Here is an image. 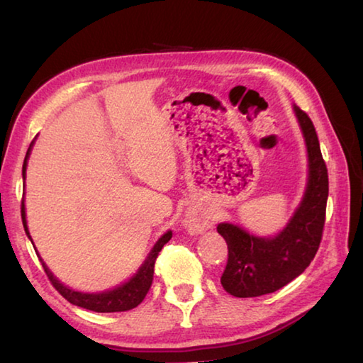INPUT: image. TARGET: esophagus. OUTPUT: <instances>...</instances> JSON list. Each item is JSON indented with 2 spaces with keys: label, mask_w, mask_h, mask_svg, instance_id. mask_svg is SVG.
<instances>
[{
  "label": "esophagus",
  "mask_w": 363,
  "mask_h": 363,
  "mask_svg": "<svg viewBox=\"0 0 363 363\" xmlns=\"http://www.w3.org/2000/svg\"><path fill=\"white\" fill-rule=\"evenodd\" d=\"M184 223H186V229L190 233H201L203 230L210 229V223H208L206 219H201L196 216H187Z\"/></svg>",
  "instance_id": "34e87169"
}]
</instances>
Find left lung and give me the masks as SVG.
I'll return each instance as SVG.
<instances>
[{
	"mask_svg": "<svg viewBox=\"0 0 363 363\" xmlns=\"http://www.w3.org/2000/svg\"><path fill=\"white\" fill-rule=\"evenodd\" d=\"M309 160L306 192L296 211L275 237H256L242 227L220 223L229 257L220 284L237 298L274 293L306 270L320 247L328 199V171L315 128L306 112L294 106Z\"/></svg>",
	"mask_w": 363,
	"mask_h": 363,
	"instance_id": "left-lung-1",
	"label": "left lung"
}]
</instances>
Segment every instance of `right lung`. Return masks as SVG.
Masks as SVG:
<instances>
[{"mask_svg": "<svg viewBox=\"0 0 363 363\" xmlns=\"http://www.w3.org/2000/svg\"><path fill=\"white\" fill-rule=\"evenodd\" d=\"M32 145H33V143L30 144L26 160H23V167H22L23 179H26L27 160L30 155V150H32ZM21 213H22L23 229H26V233L28 235L30 240H32V237H30V232H28V227H27L26 205H23V200H22ZM171 237H173V232L168 230L167 233H163V235L158 238V242L153 245V248L149 253V256H147V259L144 261L143 266L139 267L138 272L134 274L133 277L126 281V284L116 286V288H113V290H107L102 293H82V291L72 290V288L65 286L64 284H60V281L54 277L51 270H49L46 264L43 262V259H40V261H41L43 269H45V272L48 275L49 281L52 284V286L56 288V290L73 306L83 307V309H89L94 312H125V311H130V309H134V307H138L144 301L145 294L149 293L152 280H153V267H155L157 256L160 251H162L164 245L171 240Z\"/></svg>", "mask_w": 363, "mask_h": 363, "instance_id": "obj_1", "label": "right lung"}]
</instances>
